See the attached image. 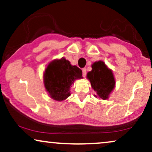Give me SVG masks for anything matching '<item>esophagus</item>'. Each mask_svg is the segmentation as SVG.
<instances>
[{
  "label": "esophagus",
  "mask_w": 152,
  "mask_h": 152,
  "mask_svg": "<svg viewBox=\"0 0 152 152\" xmlns=\"http://www.w3.org/2000/svg\"><path fill=\"white\" fill-rule=\"evenodd\" d=\"M82 74H83V77H85V76H86V69H82Z\"/></svg>",
  "instance_id": "esophagus-1"
}]
</instances>
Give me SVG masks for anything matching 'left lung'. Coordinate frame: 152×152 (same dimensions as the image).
<instances>
[{
  "mask_svg": "<svg viewBox=\"0 0 152 152\" xmlns=\"http://www.w3.org/2000/svg\"><path fill=\"white\" fill-rule=\"evenodd\" d=\"M87 78L90 80L91 87L96 95L104 100L109 98V94L115 86V80L112 71L107 68L102 61L94 63L92 70L87 74Z\"/></svg>",
  "mask_w": 152,
  "mask_h": 152,
  "instance_id": "obj_1",
  "label": "left lung"
}]
</instances>
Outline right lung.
Returning a JSON list of instances; mask_svg holds the SVG:
<instances>
[{
  "instance_id": "add662e5",
  "label": "right lung",
  "mask_w": 152,
  "mask_h": 152,
  "mask_svg": "<svg viewBox=\"0 0 152 152\" xmlns=\"http://www.w3.org/2000/svg\"><path fill=\"white\" fill-rule=\"evenodd\" d=\"M82 78V71L71 66L65 58L54 60L47 66L44 73V86L52 99L65 100L71 95L70 86L74 81Z\"/></svg>"
}]
</instances>
